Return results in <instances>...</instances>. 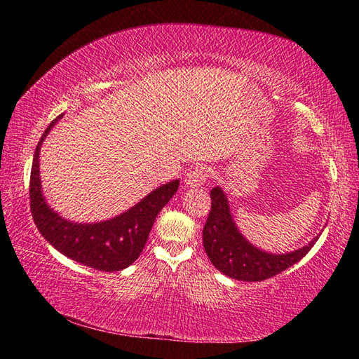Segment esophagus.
<instances>
[{"instance_id": "obj_1", "label": "esophagus", "mask_w": 359, "mask_h": 359, "mask_svg": "<svg viewBox=\"0 0 359 359\" xmlns=\"http://www.w3.org/2000/svg\"><path fill=\"white\" fill-rule=\"evenodd\" d=\"M209 177H210V168H208L205 165H199L196 168H193L191 171L187 174L185 184L190 187H201Z\"/></svg>"}]
</instances>
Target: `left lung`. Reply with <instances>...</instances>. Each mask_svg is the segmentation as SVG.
I'll return each mask as SVG.
<instances>
[{
	"label": "left lung",
	"instance_id": "1",
	"mask_svg": "<svg viewBox=\"0 0 359 359\" xmlns=\"http://www.w3.org/2000/svg\"><path fill=\"white\" fill-rule=\"evenodd\" d=\"M210 212L203 229V244L210 263L234 280L261 282L288 269L313 247L311 244L285 255L261 252L242 238L229 214L228 199L222 188H212Z\"/></svg>",
	"mask_w": 359,
	"mask_h": 359
}]
</instances>
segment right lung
Segmentation results:
<instances>
[{"label":"right lung","instance_id":"1","mask_svg":"<svg viewBox=\"0 0 359 359\" xmlns=\"http://www.w3.org/2000/svg\"><path fill=\"white\" fill-rule=\"evenodd\" d=\"M60 118L62 115H58L47 126L36 145L32 175H29V209L33 220L48 244H52L65 257L83 266L93 267L96 271L114 272L125 269L141 255L155 218L177 191L179 180L156 188L135 208L112 220L93 224H79L63 220L55 212L48 209L42 198L39 180L41 144Z\"/></svg>","mask_w":359,"mask_h":359}]
</instances>
